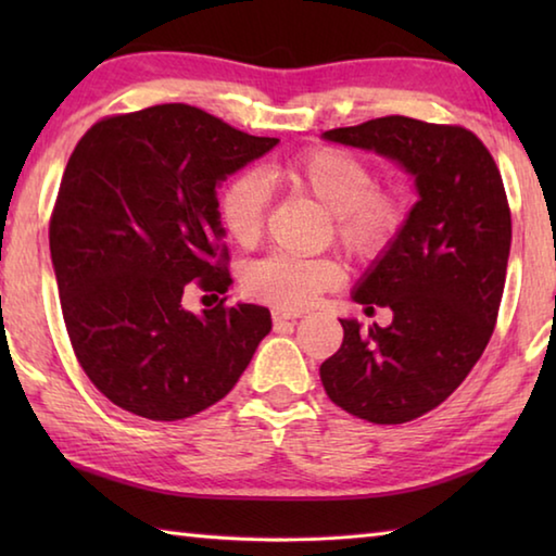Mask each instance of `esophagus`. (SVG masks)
<instances>
[{"label": "esophagus", "instance_id": "34e87169", "mask_svg": "<svg viewBox=\"0 0 556 556\" xmlns=\"http://www.w3.org/2000/svg\"><path fill=\"white\" fill-rule=\"evenodd\" d=\"M299 314H287V312H275L271 314V321H275V326H285V324H296Z\"/></svg>", "mask_w": 556, "mask_h": 556}]
</instances>
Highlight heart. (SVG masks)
Segmentation results:
<instances>
[{
  "label": "heart",
  "mask_w": 556,
  "mask_h": 556,
  "mask_svg": "<svg viewBox=\"0 0 556 556\" xmlns=\"http://www.w3.org/2000/svg\"><path fill=\"white\" fill-rule=\"evenodd\" d=\"M269 174L308 193L333 215V230L348 255L375 262L388 255L407 223L402 195L375 188L372 168L343 149H312L269 168ZM269 201L267 181L255 172L230 178L220 191L218 215L228 238L250 248L255 244ZM343 271L333 260L294 257L271 252L242 269V289L250 299L296 312L312 304L326 289L341 285Z\"/></svg>",
  "instance_id": "b5f03b06"
}]
</instances>
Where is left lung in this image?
<instances>
[{
  "instance_id": "1",
  "label": "left lung",
  "mask_w": 556,
  "mask_h": 556,
  "mask_svg": "<svg viewBox=\"0 0 556 556\" xmlns=\"http://www.w3.org/2000/svg\"><path fill=\"white\" fill-rule=\"evenodd\" d=\"M321 137L390 159L417 191L397 242L351 291L365 314L388 306L392 324L338 318L343 343L321 365L338 407L404 425L439 407L491 341L513 240L503 178L464 127L390 115Z\"/></svg>"
}]
</instances>
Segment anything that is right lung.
I'll return each mask as SVG.
<instances>
[{
	"mask_svg": "<svg viewBox=\"0 0 556 556\" xmlns=\"http://www.w3.org/2000/svg\"><path fill=\"white\" fill-rule=\"evenodd\" d=\"M277 144L172 102L102 119L73 149L51 262L73 351L117 407L193 417L235 388L271 331L265 306L220 299L193 314L181 299L193 279L218 294L232 285L218 186Z\"/></svg>",
	"mask_w": 556,
	"mask_h": 556,
	"instance_id": "right-lung-1",
	"label": "right lung"
}]
</instances>
